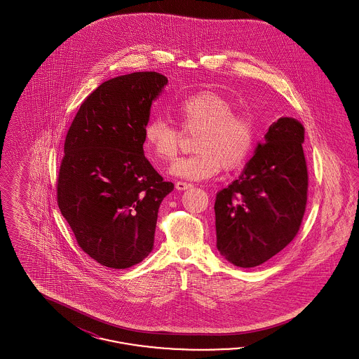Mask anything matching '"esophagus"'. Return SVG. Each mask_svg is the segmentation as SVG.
<instances>
[{
  "label": "esophagus",
  "mask_w": 359,
  "mask_h": 359,
  "mask_svg": "<svg viewBox=\"0 0 359 359\" xmlns=\"http://www.w3.org/2000/svg\"><path fill=\"white\" fill-rule=\"evenodd\" d=\"M175 187L177 191H186L188 188L192 187V184H189V183H186V182H177L176 184H175Z\"/></svg>",
  "instance_id": "esophagus-1"
}]
</instances>
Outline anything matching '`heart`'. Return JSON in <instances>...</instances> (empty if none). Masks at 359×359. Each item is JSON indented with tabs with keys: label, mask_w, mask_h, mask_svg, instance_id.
Listing matches in <instances>:
<instances>
[{
	"label": "heart",
	"mask_w": 359,
	"mask_h": 359,
	"mask_svg": "<svg viewBox=\"0 0 359 359\" xmlns=\"http://www.w3.org/2000/svg\"><path fill=\"white\" fill-rule=\"evenodd\" d=\"M176 114L183 129L199 130L194 141L196 154L182 157L170 173L186 180H205L224 170L239 167L255 144L250 120L236 114L233 104L214 93H199L176 103ZM144 144L160 161H170L179 149V130L161 117L144 128Z\"/></svg>",
	"instance_id": "1"
}]
</instances>
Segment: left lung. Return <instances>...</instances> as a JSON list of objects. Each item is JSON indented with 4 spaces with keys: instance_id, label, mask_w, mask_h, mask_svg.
<instances>
[{
    "instance_id": "obj_1",
    "label": "left lung",
    "mask_w": 359,
    "mask_h": 359,
    "mask_svg": "<svg viewBox=\"0 0 359 359\" xmlns=\"http://www.w3.org/2000/svg\"><path fill=\"white\" fill-rule=\"evenodd\" d=\"M304 126L273 122L237 180L217 194V249L239 268H255L281 252L299 231L307 205Z\"/></svg>"
}]
</instances>
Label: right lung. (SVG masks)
Returning <instances> with one entry per match:
<instances>
[{
	"label": "right lung",
	"mask_w": 359,
	"mask_h": 359,
	"mask_svg": "<svg viewBox=\"0 0 359 359\" xmlns=\"http://www.w3.org/2000/svg\"><path fill=\"white\" fill-rule=\"evenodd\" d=\"M168 79L154 71L103 82L69 126L57 205L82 250L126 269L154 250L158 207L173 189L144 154L151 106Z\"/></svg>",
	"instance_id": "1"
}]
</instances>
